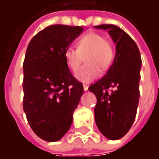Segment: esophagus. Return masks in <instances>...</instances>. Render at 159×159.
Instances as JSON below:
<instances>
[{
  "instance_id": "34e87169",
  "label": "esophagus",
  "mask_w": 159,
  "mask_h": 159,
  "mask_svg": "<svg viewBox=\"0 0 159 159\" xmlns=\"http://www.w3.org/2000/svg\"><path fill=\"white\" fill-rule=\"evenodd\" d=\"M83 89H84V91H87V90L89 89V86L86 85V84H83Z\"/></svg>"
}]
</instances>
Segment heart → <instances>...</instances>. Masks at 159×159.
Wrapping results in <instances>:
<instances>
[{"instance_id":"heart-1","label":"heart","mask_w":159,"mask_h":159,"mask_svg":"<svg viewBox=\"0 0 159 159\" xmlns=\"http://www.w3.org/2000/svg\"><path fill=\"white\" fill-rule=\"evenodd\" d=\"M85 56L87 65L75 73V77L89 83L99 77L100 70H106L110 67L114 59V48L102 35L89 32L77 40L76 48L69 47L64 52L66 65L73 71L79 68Z\"/></svg>"}]
</instances>
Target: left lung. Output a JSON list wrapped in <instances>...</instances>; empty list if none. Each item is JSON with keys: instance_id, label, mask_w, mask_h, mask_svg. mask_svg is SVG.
Listing matches in <instances>:
<instances>
[{"instance_id": "left-lung-1", "label": "left lung", "mask_w": 159, "mask_h": 159, "mask_svg": "<svg viewBox=\"0 0 159 159\" xmlns=\"http://www.w3.org/2000/svg\"><path fill=\"white\" fill-rule=\"evenodd\" d=\"M94 28L107 30L116 44L110 69L89 88L97 98L94 119L104 136L118 140L129 132L136 116L141 58L136 43L118 26L101 25ZM109 88L114 89L108 92Z\"/></svg>"}]
</instances>
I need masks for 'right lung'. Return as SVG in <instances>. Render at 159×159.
<instances>
[{"instance_id": "add662e5", "label": "right lung", "mask_w": 159, "mask_h": 159, "mask_svg": "<svg viewBox=\"0 0 159 159\" xmlns=\"http://www.w3.org/2000/svg\"><path fill=\"white\" fill-rule=\"evenodd\" d=\"M83 30L81 26H48L26 50L23 108L35 134L49 142L67 133L83 93V83L71 75L64 58L65 50Z\"/></svg>"}]
</instances>
